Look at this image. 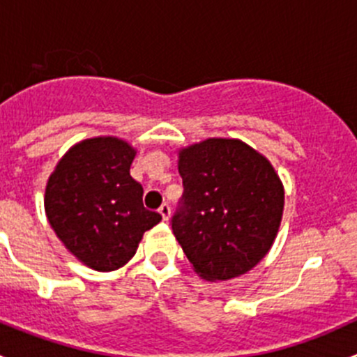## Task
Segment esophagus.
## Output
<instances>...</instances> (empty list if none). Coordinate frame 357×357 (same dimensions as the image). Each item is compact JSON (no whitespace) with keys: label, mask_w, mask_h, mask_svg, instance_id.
<instances>
[{"label":"esophagus","mask_w":357,"mask_h":357,"mask_svg":"<svg viewBox=\"0 0 357 357\" xmlns=\"http://www.w3.org/2000/svg\"><path fill=\"white\" fill-rule=\"evenodd\" d=\"M158 212H160V215L164 221H169V218H171V207H169L167 204H162L160 208H158Z\"/></svg>","instance_id":"1"}]
</instances>
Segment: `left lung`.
Segmentation results:
<instances>
[{
  "instance_id": "1",
  "label": "left lung",
  "mask_w": 357,
  "mask_h": 357,
  "mask_svg": "<svg viewBox=\"0 0 357 357\" xmlns=\"http://www.w3.org/2000/svg\"><path fill=\"white\" fill-rule=\"evenodd\" d=\"M183 205L172 233L193 271L226 282L250 271L271 250L285 188L271 162L236 138H207L179 149Z\"/></svg>"
}]
</instances>
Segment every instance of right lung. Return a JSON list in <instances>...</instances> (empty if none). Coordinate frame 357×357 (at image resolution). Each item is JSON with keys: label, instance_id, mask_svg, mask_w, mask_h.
Listing matches in <instances>:
<instances>
[{"label": "right lung", "instance_id": "1", "mask_svg": "<svg viewBox=\"0 0 357 357\" xmlns=\"http://www.w3.org/2000/svg\"><path fill=\"white\" fill-rule=\"evenodd\" d=\"M136 149L117 136L82 139L50 174L45 212L63 247L95 271H115L132 259L143 233L162 221L143 207V188L129 169Z\"/></svg>", "mask_w": 357, "mask_h": 357}]
</instances>
